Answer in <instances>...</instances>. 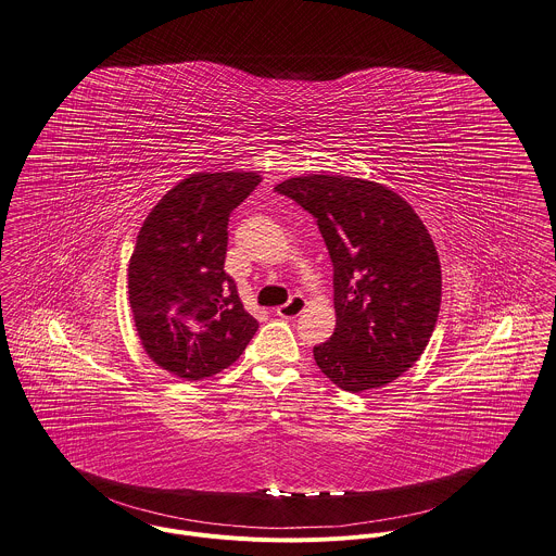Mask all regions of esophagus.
Returning a JSON list of instances; mask_svg holds the SVG:
<instances>
[{
  "mask_svg": "<svg viewBox=\"0 0 556 556\" xmlns=\"http://www.w3.org/2000/svg\"><path fill=\"white\" fill-rule=\"evenodd\" d=\"M305 305H307L305 296L294 294L286 305L277 307V316H279V318H286V320H292V318H296V316L305 309Z\"/></svg>",
  "mask_w": 556,
  "mask_h": 556,
  "instance_id": "34e87169",
  "label": "esophagus"
}]
</instances>
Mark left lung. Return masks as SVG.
Here are the masks:
<instances>
[{
  "label": "left lung",
  "instance_id": "obj_1",
  "mask_svg": "<svg viewBox=\"0 0 556 556\" xmlns=\"http://www.w3.org/2000/svg\"><path fill=\"white\" fill-rule=\"evenodd\" d=\"M318 223L333 262L334 333L314 348L343 391L380 389L424 354L441 312V262L430 231L395 191L348 176L275 187Z\"/></svg>",
  "mask_w": 556,
  "mask_h": 556
}]
</instances>
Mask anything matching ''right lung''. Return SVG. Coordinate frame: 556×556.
<instances>
[{"label": "right lung", "mask_w": 556, "mask_h": 556, "mask_svg": "<svg viewBox=\"0 0 556 556\" xmlns=\"http://www.w3.org/2000/svg\"><path fill=\"white\" fill-rule=\"evenodd\" d=\"M260 182L255 172L191 174L137 233L128 264L135 329L146 354L178 378L219 374L257 331L223 264L229 213Z\"/></svg>", "instance_id": "right-lung-1"}]
</instances>
